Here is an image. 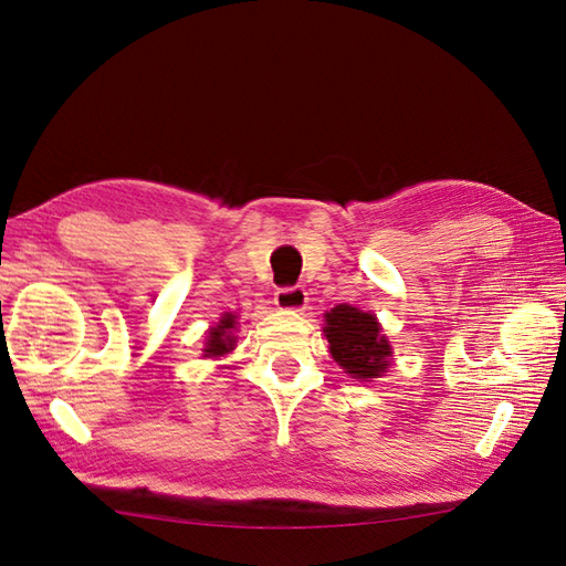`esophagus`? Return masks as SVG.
Here are the masks:
<instances>
[{
    "label": "esophagus",
    "mask_w": 566,
    "mask_h": 566,
    "mask_svg": "<svg viewBox=\"0 0 566 566\" xmlns=\"http://www.w3.org/2000/svg\"><path fill=\"white\" fill-rule=\"evenodd\" d=\"M281 310H304L306 306V290L302 285H287V287H279L276 297H273Z\"/></svg>",
    "instance_id": "obj_1"
}]
</instances>
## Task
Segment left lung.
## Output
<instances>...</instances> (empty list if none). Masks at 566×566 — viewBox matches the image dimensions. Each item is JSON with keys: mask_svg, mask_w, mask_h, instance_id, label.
<instances>
[{"mask_svg": "<svg viewBox=\"0 0 566 566\" xmlns=\"http://www.w3.org/2000/svg\"><path fill=\"white\" fill-rule=\"evenodd\" d=\"M325 337L331 354L356 380L378 378L389 366V342L380 335V325L373 314L352 304H337L325 314Z\"/></svg>", "mask_w": 566, "mask_h": 566, "instance_id": "obj_1", "label": "left lung"}]
</instances>
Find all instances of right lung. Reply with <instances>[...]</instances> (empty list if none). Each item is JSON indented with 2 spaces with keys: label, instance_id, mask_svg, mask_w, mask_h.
<instances>
[{
  "label": "right lung",
  "instance_id": "right-lung-1",
  "mask_svg": "<svg viewBox=\"0 0 566 566\" xmlns=\"http://www.w3.org/2000/svg\"><path fill=\"white\" fill-rule=\"evenodd\" d=\"M235 325V316L227 314L224 318L219 321L217 328L210 331V339H208V349H205V354L208 356H221L233 349V337H231V331Z\"/></svg>",
  "mask_w": 566,
  "mask_h": 566
}]
</instances>
